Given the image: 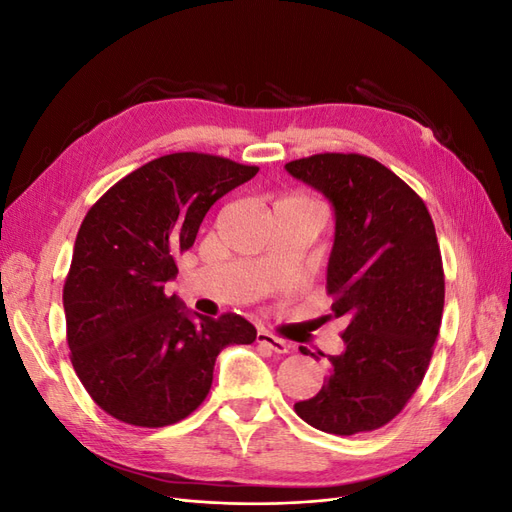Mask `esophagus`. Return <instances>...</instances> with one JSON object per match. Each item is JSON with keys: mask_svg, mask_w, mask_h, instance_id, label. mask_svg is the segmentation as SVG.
<instances>
[{"mask_svg": "<svg viewBox=\"0 0 512 512\" xmlns=\"http://www.w3.org/2000/svg\"><path fill=\"white\" fill-rule=\"evenodd\" d=\"M256 342H258V344H262V346L271 348V350H273V352H277V354H286V352L290 350L288 342H284L282 337H275V335H273V333H269V331H258V335H256Z\"/></svg>", "mask_w": 512, "mask_h": 512, "instance_id": "esophagus-1", "label": "esophagus"}]
</instances>
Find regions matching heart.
I'll list each match as a JSON object with an SVG mask.
<instances>
[{"label":"heart","instance_id":"1","mask_svg":"<svg viewBox=\"0 0 512 512\" xmlns=\"http://www.w3.org/2000/svg\"><path fill=\"white\" fill-rule=\"evenodd\" d=\"M290 203H305V200H301V198H288Z\"/></svg>","mask_w":512,"mask_h":512}]
</instances>
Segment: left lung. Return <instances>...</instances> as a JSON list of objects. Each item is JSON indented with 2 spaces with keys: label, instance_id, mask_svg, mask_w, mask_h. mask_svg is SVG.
<instances>
[{
  "label": "left lung",
  "instance_id": "8db88e82",
  "mask_svg": "<svg viewBox=\"0 0 512 512\" xmlns=\"http://www.w3.org/2000/svg\"><path fill=\"white\" fill-rule=\"evenodd\" d=\"M286 170L333 205L327 292L333 316L348 320L344 352L329 356L322 389L294 412L335 436L374 431L416 393L440 333L444 269L436 228L423 198L374 158L316 153Z\"/></svg>",
  "mask_w": 512,
  "mask_h": 512
}]
</instances>
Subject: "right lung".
<instances>
[{"label": "right lung", "instance_id": "obj_1", "mask_svg": "<svg viewBox=\"0 0 512 512\" xmlns=\"http://www.w3.org/2000/svg\"><path fill=\"white\" fill-rule=\"evenodd\" d=\"M256 173L209 153H170L87 211L64 284L66 333L76 376L117 421L179 423L205 401L222 348L256 339L245 318H192L164 290L211 205Z\"/></svg>", "mask_w": 512, "mask_h": 512}]
</instances>
